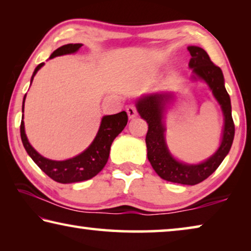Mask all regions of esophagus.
Returning a JSON list of instances; mask_svg holds the SVG:
<instances>
[{"label": "esophagus", "mask_w": 251, "mask_h": 251, "mask_svg": "<svg viewBox=\"0 0 251 251\" xmlns=\"http://www.w3.org/2000/svg\"><path fill=\"white\" fill-rule=\"evenodd\" d=\"M126 112H127V115H128V117L130 118V120H133V118H135L136 116H137V109H136V107H135L134 105L127 106Z\"/></svg>", "instance_id": "34e87169"}]
</instances>
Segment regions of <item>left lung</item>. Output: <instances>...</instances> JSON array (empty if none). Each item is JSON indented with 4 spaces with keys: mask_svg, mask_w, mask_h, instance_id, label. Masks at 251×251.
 I'll return each instance as SVG.
<instances>
[{
    "mask_svg": "<svg viewBox=\"0 0 251 251\" xmlns=\"http://www.w3.org/2000/svg\"><path fill=\"white\" fill-rule=\"evenodd\" d=\"M192 58L189 67L193 69V78L202 79L222 106L224 113V133L222 144L214 155L201 164L189 165L174 158L165 142V126L163 123L166 105L173 95L171 93H152L141 97L136 107L148 124L146 134V146L148 160L160 178L182 185H196L209 177L219 167L225 157L230 151L235 124L231 116L230 97L225 88V80L222 70L210 61L205 50L198 46H188Z\"/></svg>",
    "mask_w": 251,
    "mask_h": 251,
    "instance_id": "1",
    "label": "left lung"
}]
</instances>
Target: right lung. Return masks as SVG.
<instances>
[{"label": "right lung", "mask_w": 251, "mask_h": 251, "mask_svg": "<svg viewBox=\"0 0 251 251\" xmlns=\"http://www.w3.org/2000/svg\"><path fill=\"white\" fill-rule=\"evenodd\" d=\"M83 44H66L63 45L57 50H55L50 55V58L61 56V55L65 54H72L77 52V50L82 48ZM44 63H41L36 66L35 71L32 75L31 83L34 78V76L37 73ZM25 97L23 100L22 105V112H24V101ZM128 121L127 114L124 112L114 114V115H107L101 118V123L97 133L96 137L93 143L88 146L87 150H85L82 154L73 157V158L66 159V160H50L45 158L42 155H40L31 144L28 143V139L25 135L24 129V122L22 117V122H21V138H22L23 146L27 154L31 156V158L34 160L37 166H39L42 171H43L46 175L52 178L53 180L61 182V184H71V182H77L91 179L94 176H96L104 166L107 163L110 145L116 136L125 128Z\"/></svg>", "instance_id": "1"}]
</instances>
